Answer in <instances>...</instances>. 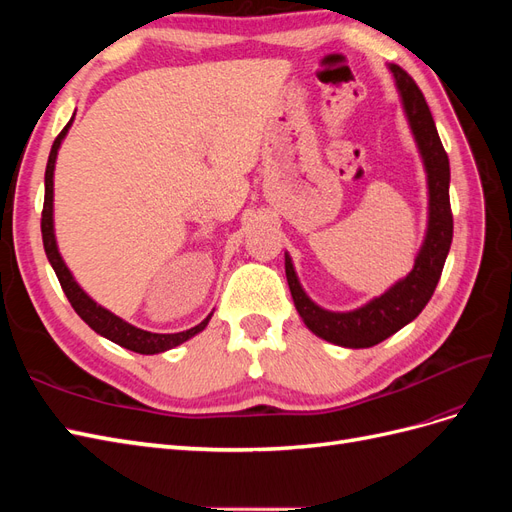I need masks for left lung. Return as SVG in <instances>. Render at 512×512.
<instances>
[{
    "mask_svg": "<svg viewBox=\"0 0 512 512\" xmlns=\"http://www.w3.org/2000/svg\"><path fill=\"white\" fill-rule=\"evenodd\" d=\"M389 70L395 76V87L399 91L401 106L408 117L412 136L427 173V194H429V215L427 232L421 250L416 254L412 271L393 284L380 297L352 309V312H331L316 305L307 297L297 271L292 267V258L286 252V280L294 307L303 318L305 327L314 335L327 342L344 348H371L386 337L412 322L423 307L429 303L436 290L444 262L453 241V213L451 198H448V183H451V166L442 147V141L433 123L431 111L425 102L421 89L412 81V76L391 64Z\"/></svg>",
    "mask_w": 512,
    "mask_h": 512,
    "instance_id": "obj_1",
    "label": "left lung"
}]
</instances>
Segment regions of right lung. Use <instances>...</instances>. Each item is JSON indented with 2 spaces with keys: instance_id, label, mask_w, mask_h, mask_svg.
Returning <instances> with one entry per match:
<instances>
[{
  "instance_id": "obj_1",
  "label": "right lung",
  "mask_w": 512,
  "mask_h": 512,
  "mask_svg": "<svg viewBox=\"0 0 512 512\" xmlns=\"http://www.w3.org/2000/svg\"><path fill=\"white\" fill-rule=\"evenodd\" d=\"M72 119L68 121V126L61 130L59 136L55 138V143H53L51 153H49V162H46V173H44V207H42V222H40L44 252H46V258H49V262H51V267H53V271L57 275L61 288H64L70 305L74 307V312L79 314L98 335L111 339L113 344H117L121 348H128V350L138 352V354H158V352H166V350L175 348V346H179L183 342H188L190 337H194L196 333H200V331L207 327L213 312L203 322L196 324V327H192L188 331H181V333H151V331H143V329L134 327V324L121 320L119 316H115L113 312H108L106 307L98 305L94 299H91L89 294L79 284H76L70 269L66 267L64 258H61V254L57 250L55 226H53V173H55L57 151H59L61 141H64L70 126H72Z\"/></svg>"
}]
</instances>
